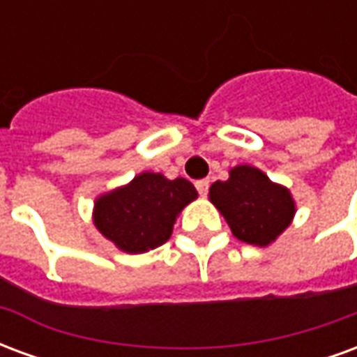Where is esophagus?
Wrapping results in <instances>:
<instances>
[{
	"instance_id": "obj_1",
	"label": "esophagus",
	"mask_w": 357,
	"mask_h": 357,
	"mask_svg": "<svg viewBox=\"0 0 357 357\" xmlns=\"http://www.w3.org/2000/svg\"><path fill=\"white\" fill-rule=\"evenodd\" d=\"M195 187H197V191H199V195H202V197H206V193H208L210 181H208V179H199V181L195 183Z\"/></svg>"
}]
</instances>
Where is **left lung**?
I'll return each mask as SVG.
<instances>
[{
  "label": "left lung",
  "instance_id": "obj_1",
  "mask_svg": "<svg viewBox=\"0 0 357 357\" xmlns=\"http://www.w3.org/2000/svg\"><path fill=\"white\" fill-rule=\"evenodd\" d=\"M210 201L224 214L233 235L256 247L275 241L294 216L291 193L247 164L233 168L227 181L212 183Z\"/></svg>",
  "mask_w": 357,
  "mask_h": 357
}]
</instances>
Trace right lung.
Listing matches in <instances>:
<instances>
[{"label": "right lung", "mask_w": 357, "mask_h": 357, "mask_svg": "<svg viewBox=\"0 0 357 357\" xmlns=\"http://www.w3.org/2000/svg\"><path fill=\"white\" fill-rule=\"evenodd\" d=\"M195 199L197 189L191 181L143 172L132 183L99 197L93 220L120 250L141 255L170 239L176 216Z\"/></svg>", "instance_id": "obj_1"}]
</instances>
